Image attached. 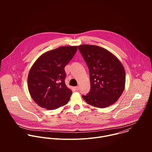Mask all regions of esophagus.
Returning <instances> with one entry per match:
<instances>
[{
	"mask_svg": "<svg viewBox=\"0 0 152 152\" xmlns=\"http://www.w3.org/2000/svg\"><path fill=\"white\" fill-rule=\"evenodd\" d=\"M75 90H76V91H78V90H79V86H75Z\"/></svg>",
	"mask_w": 152,
	"mask_h": 152,
	"instance_id": "1",
	"label": "esophagus"
}]
</instances>
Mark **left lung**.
Instances as JSON below:
<instances>
[{"mask_svg":"<svg viewBox=\"0 0 152 152\" xmlns=\"http://www.w3.org/2000/svg\"><path fill=\"white\" fill-rule=\"evenodd\" d=\"M88 67L91 90L82 96L88 104L104 108L115 103L125 87L126 75L120 60L107 50L96 46L82 45L78 46Z\"/></svg>","mask_w":152,"mask_h":152,"instance_id":"8db88e82","label":"left lung"}]
</instances>
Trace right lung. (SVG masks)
<instances>
[{
    "mask_svg": "<svg viewBox=\"0 0 152 152\" xmlns=\"http://www.w3.org/2000/svg\"><path fill=\"white\" fill-rule=\"evenodd\" d=\"M77 49V46L59 47L42 54L32 65L28 77V90L40 107L53 110L69 101L72 91L65 83L64 67Z\"/></svg>",
    "mask_w": 152,
    "mask_h": 152,
    "instance_id": "add662e5",
    "label": "right lung"
}]
</instances>
